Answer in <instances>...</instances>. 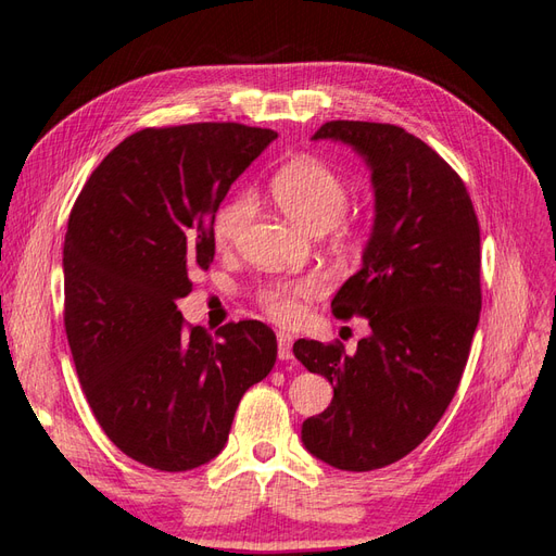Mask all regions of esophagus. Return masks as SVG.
Here are the masks:
<instances>
[{
    "instance_id": "34e87169",
    "label": "esophagus",
    "mask_w": 556,
    "mask_h": 556,
    "mask_svg": "<svg viewBox=\"0 0 556 556\" xmlns=\"http://www.w3.org/2000/svg\"><path fill=\"white\" fill-rule=\"evenodd\" d=\"M277 354L281 362H287L293 357V338L289 331H279L277 333Z\"/></svg>"
}]
</instances>
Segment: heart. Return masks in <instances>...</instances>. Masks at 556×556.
<instances>
[{
    "mask_svg": "<svg viewBox=\"0 0 556 556\" xmlns=\"http://www.w3.org/2000/svg\"><path fill=\"white\" fill-rule=\"evenodd\" d=\"M269 192L291 220L305 230L324 232L336 225L350 206V185L345 178L315 156H301L283 164L269 180ZM255 202L249 192H237L218 208L213 220V237L220 249L235 247L241 232L253 218ZM350 235V227H343ZM326 291L321 275H305L298 279H273L263 283L255 301L269 319L293 324L305 315V305Z\"/></svg>",
    "mask_w": 556,
    "mask_h": 556,
    "instance_id": "b5f03b06",
    "label": "heart"
}]
</instances>
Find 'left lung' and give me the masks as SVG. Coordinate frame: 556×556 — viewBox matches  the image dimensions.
<instances>
[{
    "label": "left lung",
    "instance_id": "8db88e82",
    "mask_svg": "<svg viewBox=\"0 0 556 556\" xmlns=\"http://www.w3.org/2000/svg\"><path fill=\"white\" fill-rule=\"evenodd\" d=\"M315 140H340L371 166L376 223L364 265L333 298L338 319L366 317L357 352L295 340L333 400L303 422V444L348 472L402 460L434 430L460 386L481 312L479 220L463 178L402 126L326 122Z\"/></svg>",
    "mask_w": 556,
    "mask_h": 556
}]
</instances>
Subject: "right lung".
<instances>
[{"instance_id": "1", "label": "right lung", "mask_w": 556, "mask_h": 556, "mask_svg": "<svg viewBox=\"0 0 556 556\" xmlns=\"http://www.w3.org/2000/svg\"><path fill=\"white\" fill-rule=\"evenodd\" d=\"M275 138L235 122L136 131L70 211L63 319L81 390L112 444L162 472L216 458L241 396L277 362L267 324L208 336L176 307L213 261L227 190Z\"/></svg>"}]
</instances>
